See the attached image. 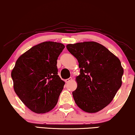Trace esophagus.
Instances as JSON below:
<instances>
[{
	"label": "esophagus",
	"mask_w": 135,
	"mask_h": 135,
	"mask_svg": "<svg viewBox=\"0 0 135 135\" xmlns=\"http://www.w3.org/2000/svg\"><path fill=\"white\" fill-rule=\"evenodd\" d=\"M71 80H72V78H68V79H66V80H65V82L69 83V82H70Z\"/></svg>",
	"instance_id": "1"
}]
</instances>
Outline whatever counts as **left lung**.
I'll return each instance as SVG.
<instances>
[{"mask_svg": "<svg viewBox=\"0 0 135 135\" xmlns=\"http://www.w3.org/2000/svg\"><path fill=\"white\" fill-rule=\"evenodd\" d=\"M78 59L80 75L73 92L76 104L88 113H96L113 99L122 84L123 69L119 59L103 45L96 42L66 46Z\"/></svg>", "mask_w": 135, "mask_h": 135, "instance_id": "left-lung-1", "label": "left lung"}]
</instances>
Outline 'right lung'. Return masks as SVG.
<instances>
[{"label":"right lung","mask_w":135,"mask_h":135,"mask_svg":"<svg viewBox=\"0 0 135 135\" xmlns=\"http://www.w3.org/2000/svg\"><path fill=\"white\" fill-rule=\"evenodd\" d=\"M64 47L59 42H44L17 60L11 73L14 91L33 112L44 113L57 104L65 84L57 74V60Z\"/></svg>","instance_id":"1"}]
</instances>
